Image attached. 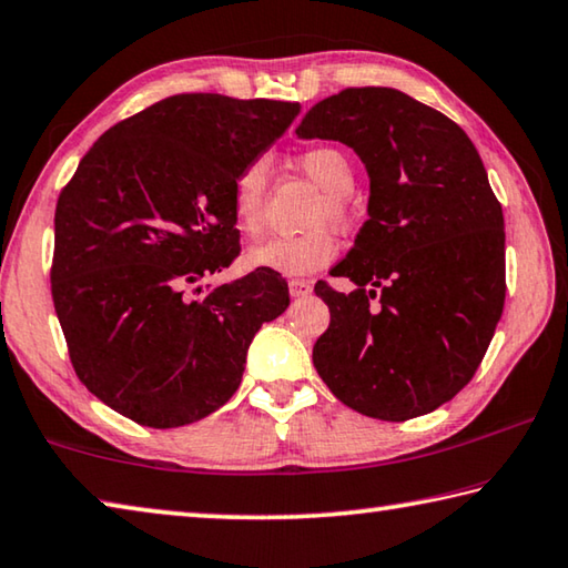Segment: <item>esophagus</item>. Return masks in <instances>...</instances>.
<instances>
[{"label":"esophagus","instance_id":"1","mask_svg":"<svg viewBox=\"0 0 568 568\" xmlns=\"http://www.w3.org/2000/svg\"><path fill=\"white\" fill-rule=\"evenodd\" d=\"M287 291H291L293 297H305V295L313 293V285L307 281H291V283H287Z\"/></svg>","mask_w":568,"mask_h":568}]
</instances>
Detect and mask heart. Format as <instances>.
Returning a JSON list of instances; mask_svg holds the SVG:
<instances>
[{
	"label": "heart",
	"mask_w": 568,
	"mask_h": 568,
	"mask_svg": "<svg viewBox=\"0 0 568 568\" xmlns=\"http://www.w3.org/2000/svg\"><path fill=\"white\" fill-rule=\"evenodd\" d=\"M301 168L325 195L315 207L311 225L303 235L291 237H267L263 243L253 245L245 253V265L250 271H267L277 275H311L328 265L338 253V240L333 227L348 230L353 225L355 210L351 203V192L355 185V170L343 150L331 145H318L301 152L297 158ZM265 185H267V165L255 160L237 172L230 192V207L240 233L255 237L263 230V207H265Z\"/></svg>",
	"instance_id": "obj_1"
}]
</instances>
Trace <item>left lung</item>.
Wrapping results in <instances>:
<instances>
[{"instance_id": "left-lung-1", "label": "left lung", "mask_w": 568, "mask_h": 568, "mask_svg": "<svg viewBox=\"0 0 568 568\" xmlns=\"http://www.w3.org/2000/svg\"><path fill=\"white\" fill-rule=\"evenodd\" d=\"M295 134L335 140L371 180L368 220L318 281L331 325L313 345L325 386L381 420L436 410L474 378L506 297V233L474 142L393 88H351L311 108Z\"/></svg>"}]
</instances>
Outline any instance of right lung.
Listing matches in <instances>:
<instances>
[{
	"label": "right lung",
	"mask_w": 568,
	"mask_h": 568,
	"mask_svg": "<svg viewBox=\"0 0 568 568\" xmlns=\"http://www.w3.org/2000/svg\"><path fill=\"white\" fill-rule=\"evenodd\" d=\"M297 102L172 94L110 128L54 213L52 301L77 376L112 410L178 428L233 398L247 348L291 305L277 273L200 281L240 253L237 172Z\"/></svg>",
	"instance_id": "right-lung-1"
}]
</instances>
